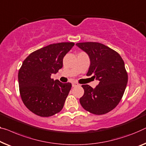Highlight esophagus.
Returning a JSON list of instances; mask_svg holds the SVG:
<instances>
[{"mask_svg":"<svg viewBox=\"0 0 146 146\" xmlns=\"http://www.w3.org/2000/svg\"><path fill=\"white\" fill-rule=\"evenodd\" d=\"M78 85H79V84H78L77 82H73V83H72V86H73V87L77 86H78Z\"/></svg>","mask_w":146,"mask_h":146,"instance_id":"34e87169","label":"esophagus"}]
</instances>
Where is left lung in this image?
<instances>
[{
    "instance_id": "left-lung-1",
    "label": "left lung",
    "mask_w": 146,
    "mask_h": 146,
    "mask_svg": "<svg viewBox=\"0 0 146 146\" xmlns=\"http://www.w3.org/2000/svg\"><path fill=\"white\" fill-rule=\"evenodd\" d=\"M76 45L90 58L86 75L99 80L94 89L88 84L82 85L84 92L80 103L91 113H108L118 105L127 86L128 74L124 61L118 52L102 43L79 42Z\"/></svg>"
}]
</instances>
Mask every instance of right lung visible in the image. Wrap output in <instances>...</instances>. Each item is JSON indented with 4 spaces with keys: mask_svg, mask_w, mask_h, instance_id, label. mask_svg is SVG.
<instances>
[{
    "mask_svg": "<svg viewBox=\"0 0 146 146\" xmlns=\"http://www.w3.org/2000/svg\"><path fill=\"white\" fill-rule=\"evenodd\" d=\"M74 45V42H59L34 51L19 69L21 98L26 108L38 116H52L64 107L72 85L54 80L51 75L63 67L64 57Z\"/></svg>",
    "mask_w": 146,
    "mask_h": 146,
    "instance_id": "add662e5",
    "label": "right lung"
}]
</instances>
